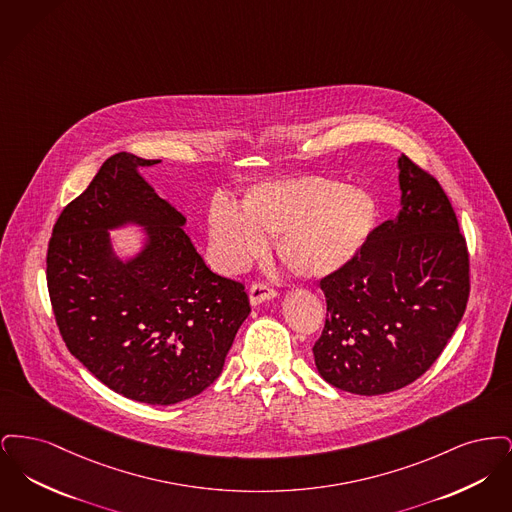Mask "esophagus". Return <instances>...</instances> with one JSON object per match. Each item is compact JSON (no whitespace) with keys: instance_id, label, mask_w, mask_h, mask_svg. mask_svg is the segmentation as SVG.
<instances>
[{"instance_id":"obj_1","label":"esophagus","mask_w":512,"mask_h":512,"mask_svg":"<svg viewBox=\"0 0 512 512\" xmlns=\"http://www.w3.org/2000/svg\"><path fill=\"white\" fill-rule=\"evenodd\" d=\"M276 295H278V292L274 288L267 286V284H263V282H257V284H253L249 288V301H251V305H261L263 301L272 299Z\"/></svg>"}]
</instances>
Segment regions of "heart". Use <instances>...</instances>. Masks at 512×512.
<instances>
[{
    "mask_svg": "<svg viewBox=\"0 0 512 512\" xmlns=\"http://www.w3.org/2000/svg\"><path fill=\"white\" fill-rule=\"evenodd\" d=\"M378 222V201L366 188L305 176L259 184L242 211L215 199L207 213L209 238L224 270H240L276 238V253L297 278H324L351 263Z\"/></svg>",
    "mask_w": 512,
    "mask_h": 512,
    "instance_id": "obj_1",
    "label": "heart"
}]
</instances>
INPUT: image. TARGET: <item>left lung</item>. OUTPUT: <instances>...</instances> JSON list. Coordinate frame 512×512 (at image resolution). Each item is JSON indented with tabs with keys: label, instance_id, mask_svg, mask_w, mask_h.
Here are the masks:
<instances>
[{
	"label": "left lung",
	"instance_id": "8db88e82",
	"mask_svg": "<svg viewBox=\"0 0 512 512\" xmlns=\"http://www.w3.org/2000/svg\"><path fill=\"white\" fill-rule=\"evenodd\" d=\"M401 211L357 257L324 276L326 324L313 355L338 390H401L436 363L466 309L468 249L438 180L397 159Z\"/></svg>",
	"mask_w": 512,
	"mask_h": 512
}]
</instances>
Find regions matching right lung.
<instances>
[{"instance_id": "right-lung-1", "label": "right lung", "mask_w": 512, "mask_h": 512, "mask_svg": "<svg viewBox=\"0 0 512 512\" xmlns=\"http://www.w3.org/2000/svg\"><path fill=\"white\" fill-rule=\"evenodd\" d=\"M159 161L121 151L53 226L48 290L69 351L99 382L147 405L209 388L251 313L244 284L215 274L184 232L186 217L140 174ZM147 234L121 260L108 232Z\"/></svg>"}]
</instances>
